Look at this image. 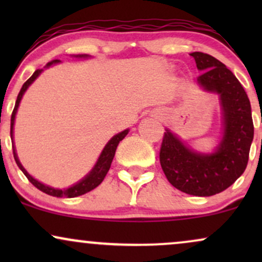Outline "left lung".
<instances>
[{"instance_id":"left-lung-1","label":"left lung","mask_w":262,"mask_h":262,"mask_svg":"<svg viewBox=\"0 0 262 262\" xmlns=\"http://www.w3.org/2000/svg\"><path fill=\"white\" fill-rule=\"evenodd\" d=\"M203 71L198 83L221 96L224 135L217 151L210 155L192 151L166 130L160 148V164L173 187L192 196L208 197L227 189L243 175L249 161L254 123L245 90L229 69L212 55L189 54Z\"/></svg>"}]
</instances>
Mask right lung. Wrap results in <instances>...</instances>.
I'll use <instances>...</instances> for the list:
<instances>
[{"label":"right lung","instance_id":"right-lung-1","mask_svg":"<svg viewBox=\"0 0 262 262\" xmlns=\"http://www.w3.org/2000/svg\"><path fill=\"white\" fill-rule=\"evenodd\" d=\"M81 56H83V55H80V58H81ZM59 61H60V60H58V59L53 60V61L48 62L45 68H49L50 65L56 64V62H59ZM41 71H43V70H35L34 74H33L32 76L29 77V79L27 80L25 83H23L22 89H20L19 93H18V97H17V101H16V106H14V110H13V112H12V116H11V138H12V140H13L14 118H16L17 108H18V106H19L20 100H22L23 93L26 92V90L28 89V86L31 85L33 81L37 79V77L39 76V74H40ZM128 132L129 130L127 129V130H123L119 134L114 135L112 139L108 141L107 145L104 146L103 151H102L101 156H100V158H98L97 164L95 165V167H93L91 172H90L89 175L85 177V179L81 180V181L77 182L76 185H74L73 187H69V188H66V189H58V188L49 187V186H45L41 182H39L35 179H33V177L29 175V173L25 170V167H23L22 165H20L19 160H18L17 154H16V150H14V145H12V148H13V156H14V160H16V162H17L18 167H19V169L23 171V173H25V175L27 176V179L29 180V182H32V185H34L35 187H37L38 189H40L41 192H44V193H47V194H50V196L73 198V197L81 196V194H85V193H87V192L92 191L93 188L97 187V186L100 185L102 181H103V179L107 175L108 170H110L111 164H112L114 154H116L117 146H118L119 141L124 139V137L128 134Z\"/></svg>","mask_w":262,"mask_h":262}]
</instances>
